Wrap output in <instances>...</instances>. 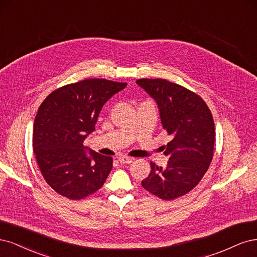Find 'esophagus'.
Returning <instances> with one entry per match:
<instances>
[{
  "instance_id": "1",
  "label": "esophagus",
  "mask_w": 257,
  "mask_h": 257,
  "mask_svg": "<svg viewBox=\"0 0 257 257\" xmlns=\"http://www.w3.org/2000/svg\"><path fill=\"white\" fill-rule=\"evenodd\" d=\"M118 161L122 164H129L134 161V158H131V157H126V156H120L118 157Z\"/></svg>"
}]
</instances>
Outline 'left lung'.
Instances as JSON below:
<instances>
[{"label":"left lung","mask_w":257,"mask_h":257,"mask_svg":"<svg viewBox=\"0 0 257 257\" xmlns=\"http://www.w3.org/2000/svg\"><path fill=\"white\" fill-rule=\"evenodd\" d=\"M158 104L161 123L172 140L163 146L167 168L151 162L142 186L164 201L183 196L196 187L208 170L216 139L209 107L197 94L164 79H139Z\"/></svg>","instance_id":"obj_1"}]
</instances>
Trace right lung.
<instances>
[{
    "label": "right lung",
    "mask_w": 257,
    "mask_h": 257,
    "mask_svg": "<svg viewBox=\"0 0 257 257\" xmlns=\"http://www.w3.org/2000/svg\"><path fill=\"white\" fill-rule=\"evenodd\" d=\"M127 83L86 79L62 86L40 104L33 128V151L47 184L56 193L81 200L100 189L113 167L110 156L86 153L103 104Z\"/></svg>",
    "instance_id": "obj_1"
}]
</instances>
